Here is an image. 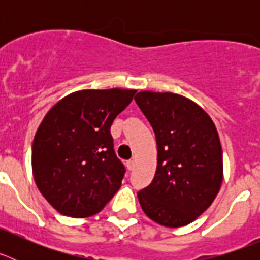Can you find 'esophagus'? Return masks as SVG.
<instances>
[{"instance_id":"esophagus-1","label":"esophagus","mask_w":260,"mask_h":260,"mask_svg":"<svg viewBox=\"0 0 260 260\" xmlns=\"http://www.w3.org/2000/svg\"><path fill=\"white\" fill-rule=\"evenodd\" d=\"M126 167H127L128 171H133L135 167V161L134 160H128V161H126Z\"/></svg>"}]
</instances>
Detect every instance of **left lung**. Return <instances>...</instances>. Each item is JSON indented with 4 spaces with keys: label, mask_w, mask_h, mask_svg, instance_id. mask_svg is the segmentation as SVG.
I'll return each instance as SVG.
<instances>
[{
    "label": "left lung",
    "mask_w": 260,
    "mask_h": 260,
    "mask_svg": "<svg viewBox=\"0 0 260 260\" xmlns=\"http://www.w3.org/2000/svg\"><path fill=\"white\" fill-rule=\"evenodd\" d=\"M134 99L152 126L157 146L155 177L138 192L141 207L162 226H185L210 207L221 187L217 128L203 108L182 95L141 91Z\"/></svg>",
    "instance_id": "8db88e82"
}]
</instances>
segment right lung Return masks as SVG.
Wrapping results in <instances>:
<instances>
[{"label":"right lung","mask_w":260,"mask_h":260,"mask_svg":"<svg viewBox=\"0 0 260 260\" xmlns=\"http://www.w3.org/2000/svg\"><path fill=\"white\" fill-rule=\"evenodd\" d=\"M137 89H80L62 98L41 121L32 144V174L61 215L100 212L122 182L110 126Z\"/></svg>","instance_id":"right-lung-1"}]
</instances>
